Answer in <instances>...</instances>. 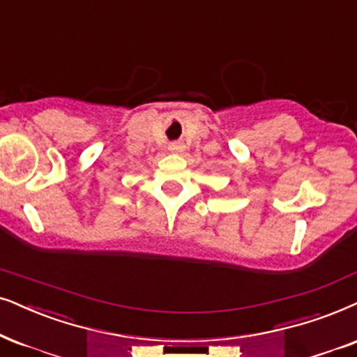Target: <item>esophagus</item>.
I'll return each instance as SVG.
<instances>
[{
	"mask_svg": "<svg viewBox=\"0 0 357 357\" xmlns=\"http://www.w3.org/2000/svg\"><path fill=\"white\" fill-rule=\"evenodd\" d=\"M183 147H185V146L182 144V142H172V144L169 146V149L172 151V152H177V154H178V152L183 151Z\"/></svg>",
	"mask_w": 357,
	"mask_h": 357,
	"instance_id": "1",
	"label": "esophagus"
}]
</instances>
